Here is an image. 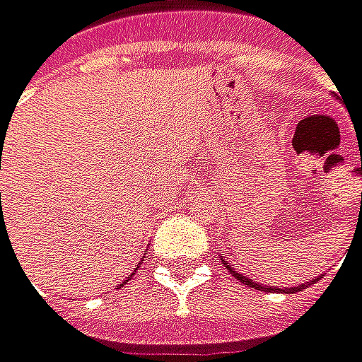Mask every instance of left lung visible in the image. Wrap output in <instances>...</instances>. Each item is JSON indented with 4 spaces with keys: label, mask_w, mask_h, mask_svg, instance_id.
<instances>
[{
    "label": "left lung",
    "mask_w": 362,
    "mask_h": 362,
    "mask_svg": "<svg viewBox=\"0 0 362 362\" xmlns=\"http://www.w3.org/2000/svg\"><path fill=\"white\" fill-rule=\"evenodd\" d=\"M222 262H224V259H222ZM224 266H226V262H224ZM226 270H230V274H233V276H235V278H237L239 282H243V284L251 286V288H257V291H276V293H280V291H282V293H297L298 288H305V284H300V286H295V288H272V286L268 288V286H262L259 282H253V280H249V278H245L243 274L235 272L233 268H230V266H226ZM313 282H315V280H313Z\"/></svg>",
    "instance_id": "obj_1"
}]
</instances>
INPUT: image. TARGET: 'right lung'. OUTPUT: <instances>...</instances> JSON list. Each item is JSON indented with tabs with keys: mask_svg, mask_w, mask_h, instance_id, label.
Here are the masks:
<instances>
[{
	"mask_svg": "<svg viewBox=\"0 0 362 362\" xmlns=\"http://www.w3.org/2000/svg\"><path fill=\"white\" fill-rule=\"evenodd\" d=\"M121 286H123V284H121Z\"/></svg>",
	"mask_w": 362,
	"mask_h": 362,
	"instance_id": "add662e5",
	"label": "right lung"
}]
</instances>
